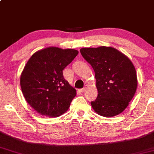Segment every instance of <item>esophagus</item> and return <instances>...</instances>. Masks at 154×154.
<instances>
[{
	"mask_svg": "<svg viewBox=\"0 0 154 154\" xmlns=\"http://www.w3.org/2000/svg\"><path fill=\"white\" fill-rule=\"evenodd\" d=\"M85 89H86L85 88H82V89H79V91L80 92V93H83V92L85 91Z\"/></svg>",
	"mask_w": 154,
	"mask_h": 154,
	"instance_id": "esophagus-1",
	"label": "esophagus"
}]
</instances>
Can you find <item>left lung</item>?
Here are the masks:
<instances>
[{"instance_id":"1","label":"left lung","mask_w":154,"mask_h":154,"mask_svg":"<svg viewBox=\"0 0 154 154\" xmlns=\"http://www.w3.org/2000/svg\"><path fill=\"white\" fill-rule=\"evenodd\" d=\"M80 53L95 72L98 96L91 103L93 109L106 117L119 114L137 89V75L131 61L111 47L83 48Z\"/></svg>"}]
</instances>
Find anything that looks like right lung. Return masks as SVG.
<instances>
[{"instance_id": "add662e5", "label": "right lung", "mask_w": 154, "mask_h": 154, "mask_svg": "<svg viewBox=\"0 0 154 154\" xmlns=\"http://www.w3.org/2000/svg\"><path fill=\"white\" fill-rule=\"evenodd\" d=\"M78 51L49 47L35 53L24 66L20 78L27 103L41 115L59 116L69 107L76 90L63 78V70Z\"/></svg>"}]
</instances>
